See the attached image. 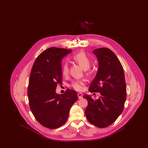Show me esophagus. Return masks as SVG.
Here are the masks:
<instances>
[{
  "label": "esophagus",
  "instance_id": "esophagus-1",
  "mask_svg": "<svg viewBox=\"0 0 148 148\" xmlns=\"http://www.w3.org/2000/svg\"><path fill=\"white\" fill-rule=\"evenodd\" d=\"M77 96H78V98L82 99L83 98V94L81 92H78L77 93Z\"/></svg>",
  "mask_w": 148,
  "mask_h": 148
}]
</instances>
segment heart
<instances>
[{
  "mask_svg": "<svg viewBox=\"0 0 148 148\" xmlns=\"http://www.w3.org/2000/svg\"><path fill=\"white\" fill-rule=\"evenodd\" d=\"M73 60L81 65L85 70L88 69L91 65V60L89 57L84 51H79L72 56ZM69 71V65L65 62L63 64L62 73L64 76L66 77L68 75ZM84 84V80L83 79L76 80L71 82V86L77 91H81L83 89V86Z\"/></svg>",
  "mask_w": 148,
  "mask_h": 148,
  "instance_id": "obj_1",
  "label": "heart"
}]
</instances>
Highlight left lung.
<instances>
[{
    "label": "left lung",
    "mask_w": 148,
    "mask_h": 148,
    "mask_svg": "<svg viewBox=\"0 0 148 148\" xmlns=\"http://www.w3.org/2000/svg\"><path fill=\"white\" fill-rule=\"evenodd\" d=\"M92 53L98 58L99 68L89 90L100 92V97L94 100L87 94L83 96L88 102L85 113L91 124L103 128L112 124L123 111L127 86L123 66L113 51L101 48Z\"/></svg>",
    "instance_id": "8db88e82"
}]
</instances>
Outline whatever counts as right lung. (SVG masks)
Segmentation results:
<instances>
[{"label":"right lung","instance_id":"1","mask_svg":"<svg viewBox=\"0 0 148 148\" xmlns=\"http://www.w3.org/2000/svg\"><path fill=\"white\" fill-rule=\"evenodd\" d=\"M71 49L51 47L36 58L32 66L28 88L29 106L35 119L42 126L56 129L68 119L77 92L67 89L56 94L58 84H62V60Z\"/></svg>","mask_w":148,"mask_h":148}]
</instances>
